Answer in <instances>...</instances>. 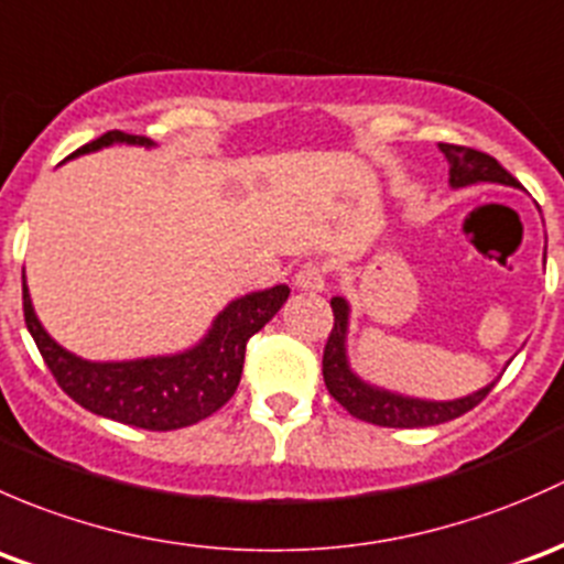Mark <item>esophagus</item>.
<instances>
[{
	"label": "esophagus",
	"instance_id": "esophagus-1",
	"mask_svg": "<svg viewBox=\"0 0 564 564\" xmlns=\"http://www.w3.org/2000/svg\"><path fill=\"white\" fill-rule=\"evenodd\" d=\"M295 288L312 290V293H323L325 290V265L317 263V260H310V263L301 265V269L295 271Z\"/></svg>",
	"mask_w": 564,
	"mask_h": 564
}]
</instances>
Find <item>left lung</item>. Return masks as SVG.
Segmentation results:
<instances>
[{"label": "left lung", "instance_id": "8db88e82", "mask_svg": "<svg viewBox=\"0 0 564 564\" xmlns=\"http://www.w3.org/2000/svg\"><path fill=\"white\" fill-rule=\"evenodd\" d=\"M440 152L445 154L451 165V187H469L478 182H497L508 184V187H519L513 176L505 171L495 156L475 152L467 147H454V143H440ZM330 310H334V328H330L328 341L323 350V380L330 397L341 404L352 417L358 421L375 423V426L388 429H421V426H437V423L454 421L473 408H478L491 388L497 386L489 382L480 391L469 393V397L454 399V402H429V399H412L402 393H391L386 388H375L364 382L356 371L347 364V321H350V306L341 295L330 299Z\"/></svg>", "mask_w": 564, "mask_h": 564}]
</instances>
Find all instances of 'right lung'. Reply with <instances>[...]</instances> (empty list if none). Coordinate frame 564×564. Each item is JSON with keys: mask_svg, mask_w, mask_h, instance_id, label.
<instances>
[{"mask_svg": "<svg viewBox=\"0 0 564 564\" xmlns=\"http://www.w3.org/2000/svg\"><path fill=\"white\" fill-rule=\"evenodd\" d=\"M110 143L152 147V141L143 135L110 130L97 141L80 147L75 154L97 152ZM288 295V284L241 295L219 312L200 345L176 356L138 358V361H84L56 345L34 315L26 280H23V321L45 367L73 402L127 426L171 432L203 421L234 397L241 380L249 336L258 334L282 310Z\"/></svg>", "mask_w": 564, "mask_h": 564, "instance_id": "1", "label": "right lung"}]
</instances>
